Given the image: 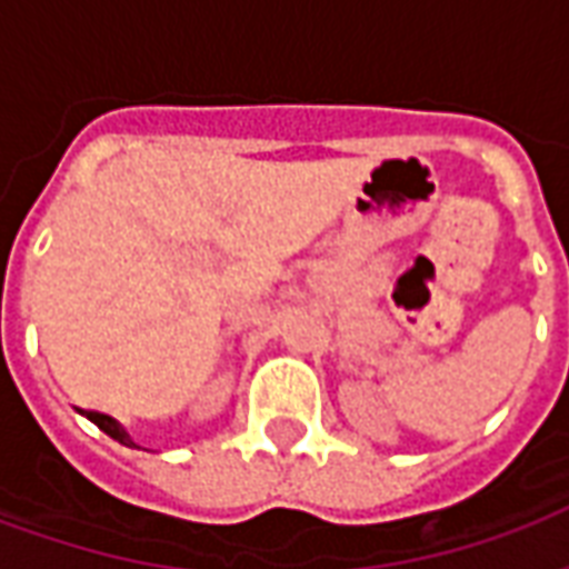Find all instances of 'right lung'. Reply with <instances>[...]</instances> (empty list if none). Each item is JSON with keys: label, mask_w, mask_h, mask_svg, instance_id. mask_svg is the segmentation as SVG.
I'll list each match as a JSON object with an SVG mask.
<instances>
[{"label": "right lung", "mask_w": 569, "mask_h": 569, "mask_svg": "<svg viewBox=\"0 0 569 569\" xmlns=\"http://www.w3.org/2000/svg\"><path fill=\"white\" fill-rule=\"evenodd\" d=\"M88 420H93L97 427L103 429L106 436H112L116 441H121V445H128V448H133V439L128 436V429L121 427L116 418H109V415H100V411H88Z\"/></svg>", "instance_id": "right-lung-1"}]
</instances>
